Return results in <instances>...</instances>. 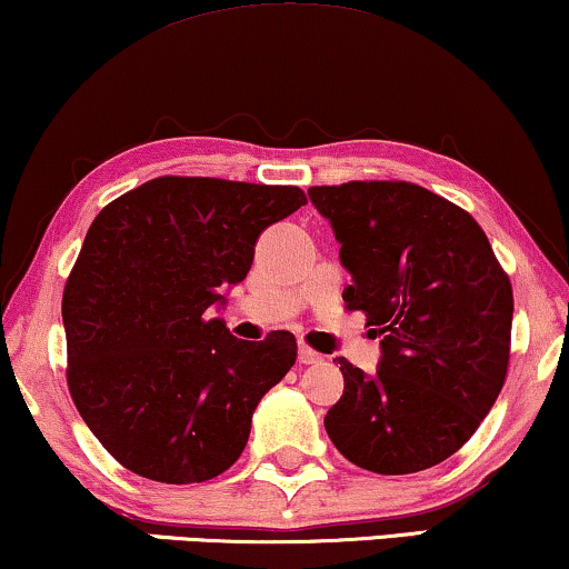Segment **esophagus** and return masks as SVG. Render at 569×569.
I'll return each instance as SVG.
<instances>
[{"label":"esophagus","mask_w":569,"mask_h":569,"mask_svg":"<svg viewBox=\"0 0 569 569\" xmlns=\"http://www.w3.org/2000/svg\"><path fill=\"white\" fill-rule=\"evenodd\" d=\"M298 361L300 363H319L321 361V353H317V350H313L311 346H306V342H300L298 346Z\"/></svg>","instance_id":"1"}]
</instances>
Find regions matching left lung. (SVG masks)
Here are the masks:
<instances>
[{
	"label": "left lung",
	"instance_id": "8db88e82",
	"mask_svg": "<svg viewBox=\"0 0 569 569\" xmlns=\"http://www.w3.org/2000/svg\"><path fill=\"white\" fill-rule=\"evenodd\" d=\"M353 277L342 300L382 335L377 375L340 363L335 448L377 475L422 472L472 438L507 380L511 282L486 231L411 181L311 187Z\"/></svg>",
	"mask_w": 569,
	"mask_h": 569
}]
</instances>
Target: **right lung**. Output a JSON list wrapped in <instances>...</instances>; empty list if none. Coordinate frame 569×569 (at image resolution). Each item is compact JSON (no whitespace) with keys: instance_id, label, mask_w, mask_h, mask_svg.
<instances>
[{"instance_id":"obj_1","label":"right lung","mask_w":569,"mask_h":569,"mask_svg":"<svg viewBox=\"0 0 569 569\" xmlns=\"http://www.w3.org/2000/svg\"><path fill=\"white\" fill-rule=\"evenodd\" d=\"M300 206V187L158 177L91 221L62 290L68 390L118 465L189 486L240 459L298 342L284 329L231 338L210 306L248 277L261 231Z\"/></svg>"}]
</instances>
